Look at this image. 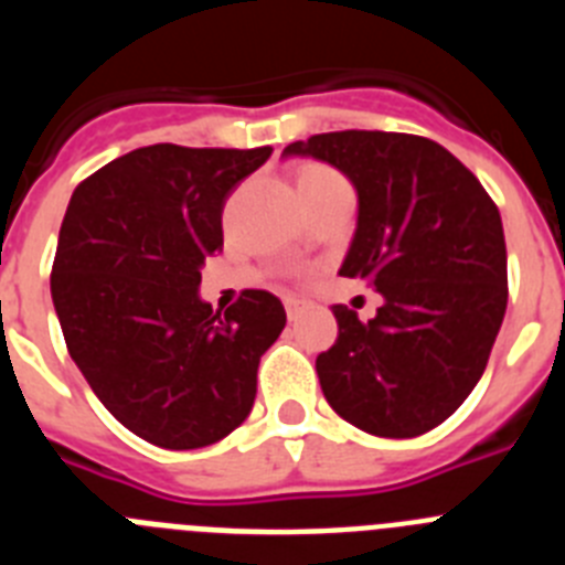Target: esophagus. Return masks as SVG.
I'll list each match as a JSON object with an SVG mask.
<instances>
[{"label":"esophagus","instance_id":"obj_1","mask_svg":"<svg viewBox=\"0 0 565 565\" xmlns=\"http://www.w3.org/2000/svg\"><path fill=\"white\" fill-rule=\"evenodd\" d=\"M282 302H286V313H288V319H291V322H294V319L302 317V313L311 308V302H308V299H302V297H286Z\"/></svg>","mask_w":565,"mask_h":565}]
</instances>
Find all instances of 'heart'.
<instances>
[{
	"label": "heart",
	"instance_id": "b5f03b06",
	"mask_svg": "<svg viewBox=\"0 0 565 565\" xmlns=\"http://www.w3.org/2000/svg\"><path fill=\"white\" fill-rule=\"evenodd\" d=\"M326 174H337V172H331V169H326V167H308L306 172H302V178H299V181H311V178H326Z\"/></svg>",
	"mask_w": 565,
	"mask_h": 565
}]
</instances>
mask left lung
Returning <instances> with one entry per match:
<instances>
[{"instance_id":"8db88e82","label":"left lung","mask_w":565,"mask_h":565,"mask_svg":"<svg viewBox=\"0 0 565 565\" xmlns=\"http://www.w3.org/2000/svg\"><path fill=\"white\" fill-rule=\"evenodd\" d=\"M348 174L359 221L339 274L384 297L362 322L333 306L339 337L317 356L322 393L359 430L413 438L463 404L507 313L498 206L456 154L407 132L344 129L288 143Z\"/></svg>"}]
</instances>
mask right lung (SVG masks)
Segmentation results:
<instances>
[{
    "mask_svg": "<svg viewBox=\"0 0 565 565\" xmlns=\"http://www.w3.org/2000/svg\"><path fill=\"white\" fill-rule=\"evenodd\" d=\"M268 154L154 143L70 198L50 274L64 342L104 407L163 450L209 447L246 422L259 356L286 328L268 291L248 288L226 313L198 294L228 192Z\"/></svg>",
    "mask_w": 565,
    "mask_h": 565,
    "instance_id": "1",
    "label": "right lung"
}]
</instances>
